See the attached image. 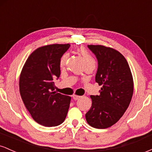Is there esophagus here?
Instances as JSON below:
<instances>
[{"instance_id":"34e87169","label":"esophagus","mask_w":152,"mask_h":152,"mask_svg":"<svg viewBox=\"0 0 152 152\" xmlns=\"http://www.w3.org/2000/svg\"><path fill=\"white\" fill-rule=\"evenodd\" d=\"M81 96H78V95H76V94H74V96H73V98H74V100H78V99L81 98Z\"/></svg>"}]
</instances>
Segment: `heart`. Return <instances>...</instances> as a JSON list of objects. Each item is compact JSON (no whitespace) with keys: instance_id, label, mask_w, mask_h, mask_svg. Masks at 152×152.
<instances>
[{"instance_id":"b5f03b06","label":"heart","mask_w":152,"mask_h":152,"mask_svg":"<svg viewBox=\"0 0 152 152\" xmlns=\"http://www.w3.org/2000/svg\"><path fill=\"white\" fill-rule=\"evenodd\" d=\"M78 53L81 56L82 58H83V61H84L85 65L89 66V65H95L96 64V61L93 57L91 56V55H90L88 53V52L83 48H80L78 50ZM68 59V54L65 53L62 56V57L61 58L60 60V65L61 66H64L66 64V61Z\"/></svg>"}]
</instances>
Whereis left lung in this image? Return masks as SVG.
<instances>
[{
  "label": "left lung",
  "instance_id": "8db88e82",
  "mask_svg": "<svg viewBox=\"0 0 152 152\" xmlns=\"http://www.w3.org/2000/svg\"><path fill=\"white\" fill-rule=\"evenodd\" d=\"M98 60L96 82L102 86L100 95L91 96L92 105L86 114L91 126H113L128 109L134 93V81L126 59L114 48L88 45Z\"/></svg>",
  "mask_w": 152,
  "mask_h": 152
}]
</instances>
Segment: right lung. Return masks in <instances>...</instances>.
Instances as JSON below:
<instances>
[{"label":"right lung","instance_id":"right-lung-1","mask_svg":"<svg viewBox=\"0 0 152 152\" xmlns=\"http://www.w3.org/2000/svg\"><path fill=\"white\" fill-rule=\"evenodd\" d=\"M70 44H50L31 53L19 78L24 105L39 124L56 126L64 122L71 97L54 91V79L61 74L60 60Z\"/></svg>","mask_w":152,"mask_h":152}]
</instances>
